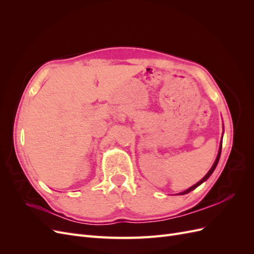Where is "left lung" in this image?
<instances>
[{
    "label": "left lung",
    "instance_id": "8db88e82",
    "mask_svg": "<svg viewBox=\"0 0 254 254\" xmlns=\"http://www.w3.org/2000/svg\"><path fill=\"white\" fill-rule=\"evenodd\" d=\"M222 133H224V132H222ZM221 146H222V137H221V141H220V144H219V149H218V153H217L216 160H215V162H214V164L212 165L211 170L206 173V175L203 177V178H202L200 181H198L196 184H194L193 187L189 188L188 190H184V191H181V193H179L178 195H186V194L190 193V191H191V190H195L197 187H199V186H200V184H202L204 181H206L207 179L210 178V176L213 174V172L215 171V168H216V166H217V164H218V161H219V158H220V153H221Z\"/></svg>",
    "mask_w": 254,
    "mask_h": 254
}]
</instances>
